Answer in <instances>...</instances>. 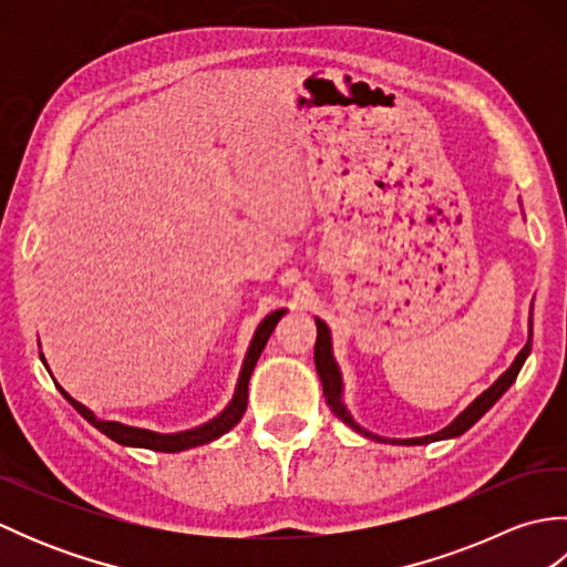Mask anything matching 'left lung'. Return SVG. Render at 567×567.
<instances>
[{
  "label": "left lung",
  "mask_w": 567,
  "mask_h": 567,
  "mask_svg": "<svg viewBox=\"0 0 567 567\" xmlns=\"http://www.w3.org/2000/svg\"><path fill=\"white\" fill-rule=\"evenodd\" d=\"M317 321V346H315V363H317V372L321 378V388H323V396H327V404L331 406V412L339 416L343 424L351 426L355 433H360L363 439H370V441H378V443H394V445H426V443H433V441H445V439H455L461 436V433H465L470 426H475L480 419H483L492 406H495V402L499 400V396L507 392L516 375H519L522 365L526 363L528 353H532V319H528V341L526 346L519 351V355L514 358V363L502 372V375L489 384V388L475 396L473 402H470L461 414H457L449 426H443L441 431L436 433H429V436H414V439H388V436H380V433H372L368 431L365 426H360L358 421L351 416V412H348V406L343 402V378H341V368L339 363H336L333 358V343H331V331L327 323H323L321 319H315Z\"/></svg>",
  "instance_id": "1"
}]
</instances>
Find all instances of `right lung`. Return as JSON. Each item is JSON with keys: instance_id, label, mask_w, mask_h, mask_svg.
<instances>
[{"instance_id": "obj_1", "label": "right lung", "mask_w": 567, "mask_h": 567, "mask_svg": "<svg viewBox=\"0 0 567 567\" xmlns=\"http://www.w3.org/2000/svg\"><path fill=\"white\" fill-rule=\"evenodd\" d=\"M285 311L287 309H275V311H270V315L258 323V329H256V333H252L250 346H248V351H246L244 365H240L238 382H236V390H234L231 402H228L214 419L204 421V424H199V426H192V429L177 431V433H158V431L118 424V421H104V419H100L97 414H94L92 409L80 404L78 400H72V396L63 388H60V384H58V390L63 392L65 400L72 406H75V412L84 421H90L94 429L102 431L104 436H110L118 445H128V449H148V451H158V453H179V451L195 449V445L212 443L216 439H221L224 433L231 431L238 424V421L244 419L246 404H248V382H250V375H252V368H256L265 343H268L272 329L277 327V321L285 317ZM41 360H43V365L48 368L43 353H41ZM48 372H51V370H48Z\"/></svg>"}]
</instances>
